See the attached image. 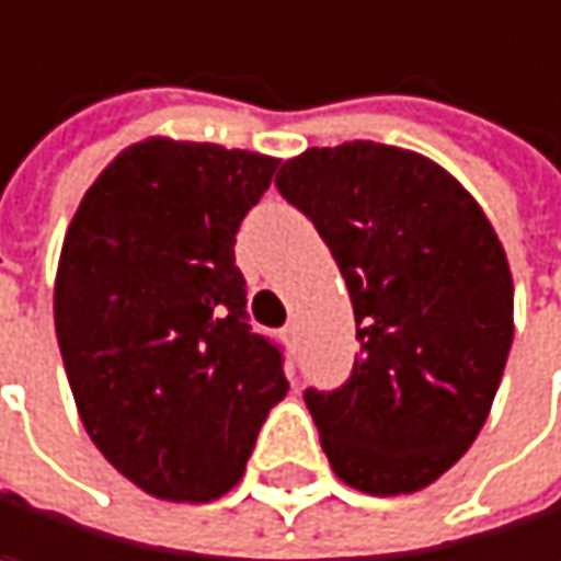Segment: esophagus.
Wrapping results in <instances>:
<instances>
[{"label": "esophagus", "mask_w": 561, "mask_h": 561, "mask_svg": "<svg viewBox=\"0 0 561 561\" xmlns=\"http://www.w3.org/2000/svg\"><path fill=\"white\" fill-rule=\"evenodd\" d=\"M284 340H287V343H297V327H294V323L284 327Z\"/></svg>", "instance_id": "34e87169"}]
</instances>
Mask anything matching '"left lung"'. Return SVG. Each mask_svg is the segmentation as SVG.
Returning a JSON list of instances; mask_svg holds the SVG:
<instances>
[{"instance_id": "1", "label": "left lung", "mask_w": 561, "mask_h": 561, "mask_svg": "<svg viewBox=\"0 0 561 561\" xmlns=\"http://www.w3.org/2000/svg\"><path fill=\"white\" fill-rule=\"evenodd\" d=\"M346 280L359 356L340 389H307L336 477L415 493L480 434L513 343V277L480 205L419 152L353 140L277 172Z\"/></svg>"}]
</instances>
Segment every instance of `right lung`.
<instances>
[{
	"label": "right lung",
	"mask_w": 561,
	"mask_h": 561,
	"mask_svg": "<svg viewBox=\"0 0 561 561\" xmlns=\"http://www.w3.org/2000/svg\"><path fill=\"white\" fill-rule=\"evenodd\" d=\"M277 159L142 140L81 198L55 284V333L81 421L140 490L228 493L287 396L284 350L248 323L234 234Z\"/></svg>",
	"instance_id": "right-lung-1"
}]
</instances>
